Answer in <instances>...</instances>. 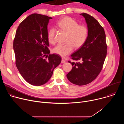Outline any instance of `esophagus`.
I'll return each mask as SVG.
<instances>
[{
    "label": "esophagus",
    "mask_w": 124,
    "mask_h": 124,
    "mask_svg": "<svg viewBox=\"0 0 124 124\" xmlns=\"http://www.w3.org/2000/svg\"><path fill=\"white\" fill-rule=\"evenodd\" d=\"M66 63V61L63 59H62V60H61V63Z\"/></svg>",
    "instance_id": "1"
}]
</instances>
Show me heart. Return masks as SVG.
Here are the masks:
<instances>
[{
    "mask_svg": "<svg viewBox=\"0 0 124 124\" xmlns=\"http://www.w3.org/2000/svg\"><path fill=\"white\" fill-rule=\"evenodd\" d=\"M56 26L60 30L67 32L65 44H60L54 49V52L62 57L71 53L74 48L82 47L89 36V30L84 24H78V22L70 16H65L57 23ZM56 32L54 28H50L47 32V40L49 43H56Z\"/></svg>",
    "mask_w": 124,
    "mask_h": 124,
    "instance_id": "obj_1",
    "label": "heart"
}]
</instances>
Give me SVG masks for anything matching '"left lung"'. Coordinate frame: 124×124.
<instances>
[{
	"mask_svg": "<svg viewBox=\"0 0 124 124\" xmlns=\"http://www.w3.org/2000/svg\"><path fill=\"white\" fill-rule=\"evenodd\" d=\"M89 30L85 44L71 55V59L79 62L69 61L73 66L67 75L68 80L77 85L89 84L96 79L102 69L107 54V45L103 28L91 15L83 13Z\"/></svg>",
	"mask_w": 124,
	"mask_h": 124,
	"instance_id": "1",
	"label": "left lung"
}]
</instances>
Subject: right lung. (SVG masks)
Wrapping results in <instances>:
<instances>
[{"label": "right lung", "instance_id": "1", "mask_svg": "<svg viewBox=\"0 0 124 124\" xmlns=\"http://www.w3.org/2000/svg\"><path fill=\"white\" fill-rule=\"evenodd\" d=\"M52 19L33 14L20 24L16 31L13 42L15 63L23 78L33 85L46 83L61 62L58 55L49 54L47 25Z\"/></svg>", "mask_w": 124, "mask_h": 124}]
</instances>
